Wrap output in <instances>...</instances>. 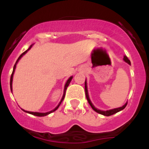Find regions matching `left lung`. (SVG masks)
I'll use <instances>...</instances> for the list:
<instances>
[{
    "label": "left lung",
    "mask_w": 149,
    "mask_h": 149,
    "mask_svg": "<svg viewBox=\"0 0 149 149\" xmlns=\"http://www.w3.org/2000/svg\"><path fill=\"white\" fill-rule=\"evenodd\" d=\"M127 63H128L129 65H131V61L128 60V58H127V56H124V59H123ZM85 93H86V99H87L88 102H89V104H90V106L92 107V108L93 109V110H95V112H97L98 113H100L101 114V115H104V116H110L111 115H113V114L116 113H118V112L121 111V110H122L123 109L125 108L126 105H127V103L125 104V105H123L122 107H118V108H115V109H112V110H106V111H104V110H98V109L95 108L94 107V105L92 104V102H91L90 99H89V94H88V89H87V84H86V81H85Z\"/></svg>",
    "instance_id": "obj_1"
}]
</instances>
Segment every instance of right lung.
<instances>
[{"instance_id": "obj_1", "label": "right lung", "mask_w": 149, "mask_h": 149, "mask_svg": "<svg viewBox=\"0 0 149 149\" xmlns=\"http://www.w3.org/2000/svg\"><path fill=\"white\" fill-rule=\"evenodd\" d=\"M32 46H33V45H31L30 46V48H29L27 50V51H24V53H22V54L20 55V56H19V57H18V60H17V61H16V63H15V65H14V67H13V73H12L11 77H10V89H11V91H12V92H13V86H12V85H13V74H14V72H15V67H16V64H17V63H18V60H20V59L22 58V56H23V55L27 53V51H29V50H30V48H31V47H32ZM72 77H72H72H69V78L68 79V81H66V83H65V87H64V91H63V98H62L61 101H60V103H59V104L57 105V106H56V107H55V108L53 110H51V111H50V112H47V113H37V112H30V111H26V110H23V109H22V110H24V112H26V113H30V114H32V115L36 116H47V115H48V114H50V113H53V112H54L55 110H57V109H58V107H60V104L62 103V101H63V99H64V98H65V91H66L67 87H68V85H69V84H70V82H71V81H72Z\"/></svg>"}]
</instances>
